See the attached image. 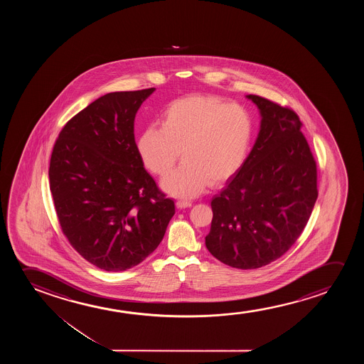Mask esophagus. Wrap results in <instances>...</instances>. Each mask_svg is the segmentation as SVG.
Segmentation results:
<instances>
[{
  "label": "esophagus",
  "instance_id": "34e87169",
  "mask_svg": "<svg viewBox=\"0 0 364 364\" xmlns=\"http://www.w3.org/2000/svg\"><path fill=\"white\" fill-rule=\"evenodd\" d=\"M191 201H188V200H179V201H176V208L178 209H186V208H190L191 206Z\"/></svg>",
  "mask_w": 364,
  "mask_h": 364
}]
</instances>
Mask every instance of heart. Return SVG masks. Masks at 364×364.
I'll return each instance as SVG.
<instances>
[{"mask_svg":"<svg viewBox=\"0 0 364 364\" xmlns=\"http://www.w3.org/2000/svg\"><path fill=\"white\" fill-rule=\"evenodd\" d=\"M254 123L241 105H228L213 95H190L171 102L161 127H146L138 151L154 174L166 175L178 156L183 164L161 181L169 194L199 195L208 185L229 179L249 153Z\"/></svg>","mask_w":364,"mask_h":364,"instance_id":"b5f03b06","label":"heart"}]
</instances>
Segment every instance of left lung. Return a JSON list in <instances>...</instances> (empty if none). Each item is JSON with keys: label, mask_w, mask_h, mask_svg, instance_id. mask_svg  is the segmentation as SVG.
<instances>
[{"label": "left lung", "mask_w": 364, "mask_h": 364, "mask_svg": "<svg viewBox=\"0 0 364 364\" xmlns=\"http://www.w3.org/2000/svg\"><path fill=\"white\" fill-rule=\"evenodd\" d=\"M259 132L249 156L211 200L205 245L241 269L279 259L299 239L317 200V168L294 110L259 95Z\"/></svg>", "instance_id": "obj_1"}]
</instances>
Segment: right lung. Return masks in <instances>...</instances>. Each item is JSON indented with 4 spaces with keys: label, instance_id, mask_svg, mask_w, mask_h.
I'll use <instances>...</instances> for the list:
<instances>
[{
    "label": "right lung",
    "instance_id": "1",
    "mask_svg": "<svg viewBox=\"0 0 364 364\" xmlns=\"http://www.w3.org/2000/svg\"><path fill=\"white\" fill-rule=\"evenodd\" d=\"M154 90L95 100L60 130L50 156V193L63 234L83 259L109 272L144 261L175 214L135 144V114Z\"/></svg>",
    "mask_w": 364,
    "mask_h": 364
}]
</instances>
